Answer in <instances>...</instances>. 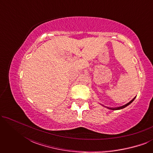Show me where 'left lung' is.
<instances>
[{
	"label": "left lung",
	"mask_w": 153,
	"mask_h": 153,
	"mask_svg": "<svg viewBox=\"0 0 153 153\" xmlns=\"http://www.w3.org/2000/svg\"><path fill=\"white\" fill-rule=\"evenodd\" d=\"M134 99H135V97L134 98V99H133L132 100H131L130 102H128V103L125 104V105H124V106H120V107H117V108H108V107H107V108H109V109H112V110H119V109H122V108H125V107H126V106H128L129 104H130L131 103V102H132L134 101Z\"/></svg>",
	"instance_id": "left-lung-1"
}]
</instances>
